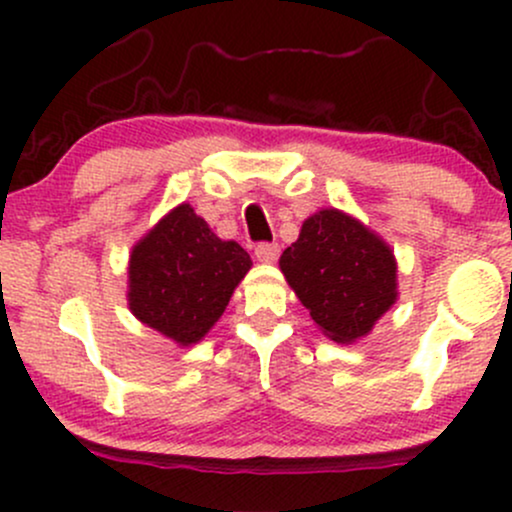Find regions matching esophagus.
<instances>
[{
    "instance_id": "34e87169",
    "label": "esophagus",
    "mask_w": 512,
    "mask_h": 512,
    "mask_svg": "<svg viewBox=\"0 0 512 512\" xmlns=\"http://www.w3.org/2000/svg\"><path fill=\"white\" fill-rule=\"evenodd\" d=\"M279 252H281L279 243H260L255 248V257L264 264H272V262L279 260Z\"/></svg>"
}]
</instances>
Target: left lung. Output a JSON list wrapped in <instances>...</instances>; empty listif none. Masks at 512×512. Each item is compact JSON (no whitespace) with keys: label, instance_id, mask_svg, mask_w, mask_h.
<instances>
[{"label":"left lung","instance_id":"obj_1","mask_svg":"<svg viewBox=\"0 0 512 512\" xmlns=\"http://www.w3.org/2000/svg\"><path fill=\"white\" fill-rule=\"evenodd\" d=\"M279 264L298 301L334 342L368 334L397 298L390 248L337 209L310 216Z\"/></svg>","mask_w":512,"mask_h":512}]
</instances>
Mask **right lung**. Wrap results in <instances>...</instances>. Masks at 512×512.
<instances>
[{
    "mask_svg": "<svg viewBox=\"0 0 512 512\" xmlns=\"http://www.w3.org/2000/svg\"><path fill=\"white\" fill-rule=\"evenodd\" d=\"M250 267L248 252L216 238L190 204H180L132 250L129 308L178 344H195L219 320Z\"/></svg>",
    "mask_w": 512,
    "mask_h": 512,
    "instance_id": "right-lung-1",
    "label": "right lung"
}]
</instances>
